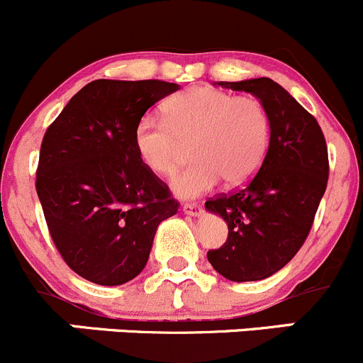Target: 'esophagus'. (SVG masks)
<instances>
[{
  "mask_svg": "<svg viewBox=\"0 0 363 363\" xmlns=\"http://www.w3.org/2000/svg\"><path fill=\"white\" fill-rule=\"evenodd\" d=\"M183 211H185L186 215L197 217V215H201V211H203V206H201L199 203H186L185 206H183Z\"/></svg>",
  "mask_w": 363,
  "mask_h": 363,
  "instance_id": "obj_1",
  "label": "esophagus"
}]
</instances>
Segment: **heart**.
I'll list each match as a JSON object with an SVG mask.
<instances>
[{"label": "heart", "instance_id": "1", "mask_svg": "<svg viewBox=\"0 0 363 363\" xmlns=\"http://www.w3.org/2000/svg\"><path fill=\"white\" fill-rule=\"evenodd\" d=\"M194 160L173 180L180 197H196L218 182L242 185L257 173L270 145V116L259 99L194 86L171 96L164 121L139 120L134 146L141 162L159 177L177 173L183 146Z\"/></svg>", "mask_w": 363, "mask_h": 363}]
</instances>
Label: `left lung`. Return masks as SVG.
<instances>
[{"instance_id":"1","label":"left lung","mask_w":363,"mask_h":363,"mask_svg":"<svg viewBox=\"0 0 363 363\" xmlns=\"http://www.w3.org/2000/svg\"><path fill=\"white\" fill-rule=\"evenodd\" d=\"M252 93L270 116V145L243 189L204 203L228 224V240L208 250L211 267L233 282L263 281L295 257L328 182V150L315 118L268 77L217 82Z\"/></svg>"}]
</instances>
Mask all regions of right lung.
Segmentation results:
<instances>
[{"instance_id": "1", "label": "right lung", "mask_w": 363, "mask_h": 363, "mask_svg": "<svg viewBox=\"0 0 363 363\" xmlns=\"http://www.w3.org/2000/svg\"><path fill=\"white\" fill-rule=\"evenodd\" d=\"M174 82L96 79L75 93L40 146L37 194L56 249L77 275L120 286L146 267L157 228L178 211L139 159L134 130Z\"/></svg>"}]
</instances>
